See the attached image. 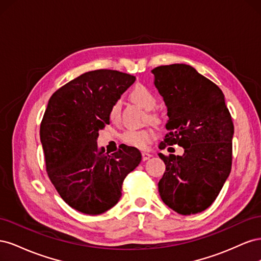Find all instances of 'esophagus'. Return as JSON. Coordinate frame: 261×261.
Returning <instances> with one entry per match:
<instances>
[{"instance_id":"34e87169","label":"esophagus","mask_w":261,"mask_h":261,"mask_svg":"<svg viewBox=\"0 0 261 261\" xmlns=\"http://www.w3.org/2000/svg\"><path fill=\"white\" fill-rule=\"evenodd\" d=\"M151 156H152L151 154L147 153V152H143V153H141V158H143V161H146V160L150 159V158H151Z\"/></svg>"}]
</instances>
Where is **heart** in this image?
<instances>
[{
    "label": "heart",
    "mask_w": 261,
    "mask_h": 261,
    "mask_svg": "<svg viewBox=\"0 0 261 261\" xmlns=\"http://www.w3.org/2000/svg\"><path fill=\"white\" fill-rule=\"evenodd\" d=\"M130 99L143 107L144 109L153 110L156 107V97L155 94L150 90L147 86L137 84L129 92ZM121 109H122V102L121 100H115L111 108L109 110V117L113 123H117L121 118ZM149 120L152 122H156L159 120V116L155 113L150 112L149 113ZM155 133L152 128H143V129H128L126 130L122 135V140L126 145L135 147L138 149H145L148 145L154 139Z\"/></svg>",
    "instance_id": "obj_1"
}]
</instances>
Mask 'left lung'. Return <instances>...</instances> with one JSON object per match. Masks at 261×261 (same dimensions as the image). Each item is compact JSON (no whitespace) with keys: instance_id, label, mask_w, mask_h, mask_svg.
I'll return each instance as SVG.
<instances>
[{"instance_id":"8db88e82","label":"left lung","mask_w":261,"mask_h":261,"mask_svg":"<svg viewBox=\"0 0 261 261\" xmlns=\"http://www.w3.org/2000/svg\"><path fill=\"white\" fill-rule=\"evenodd\" d=\"M151 72L169 116L159 148H184L183 155L159 153L165 163L159 193L179 215H195L211 206L230 175L232 116L222 90L194 67L171 64Z\"/></svg>"}]
</instances>
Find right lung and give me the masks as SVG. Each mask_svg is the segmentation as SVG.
<instances>
[{
  "mask_svg": "<svg viewBox=\"0 0 261 261\" xmlns=\"http://www.w3.org/2000/svg\"><path fill=\"white\" fill-rule=\"evenodd\" d=\"M135 80L118 70H92L62 86L45 109L40 139L46 173L61 198L86 215L115 206L125 177L141 161L137 148L109 154L97 145L99 130L110 124V108Z\"/></svg>",
  "mask_w": 261,
  "mask_h": 261,
  "instance_id": "add662e5",
  "label": "right lung"
}]
</instances>
